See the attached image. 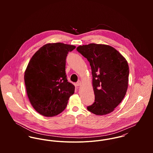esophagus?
<instances>
[{"label": "esophagus", "instance_id": "1", "mask_svg": "<svg viewBox=\"0 0 153 153\" xmlns=\"http://www.w3.org/2000/svg\"><path fill=\"white\" fill-rule=\"evenodd\" d=\"M81 84H82V83H81V81H78L76 83V86H78V87L81 86Z\"/></svg>", "mask_w": 153, "mask_h": 153}]
</instances>
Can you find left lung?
Wrapping results in <instances>:
<instances>
[{"label": "left lung", "mask_w": 153, "mask_h": 153, "mask_svg": "<svg viewBox=\"0 0 153 153\" xmlns=\"http://www.w3.org/2000/svg\"><path fill=\"white\" fill-rule=\"evenodd\" d=\"M76 50L87 59L92 71L95 102L88 110L97 115L112 112L127 92L129 76L127 60L107 45H81Z\"/></svg>", "instance_id": "obj_1"}]
</instances>
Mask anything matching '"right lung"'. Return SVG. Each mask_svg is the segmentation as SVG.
I'll use <instances>...</instances> for the list:
<instances>
[{
    "label": "right lung",
    "mask_w": 153,
    "mask_h": 153,
    "mask_svg": "<svg viewBox=\"0 0 153 153\" xmlns=\"http://www.w3.org/2000/svg\"><path fill=\"white\" fill-rule=\"evenodd\" d=\"M75 46L63 43L47 44L31 58L24 79L29 101L38 113L53 117L61 113L74 94L75 86L65 73L66 58Z\"/></svg>",
    "instance_id": "obj_1"
}]
</instances>
